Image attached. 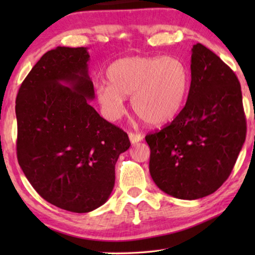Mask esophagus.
Listing matches in <instances>:
<instances>
[{
    "label": "esophagus",
    "instance_id": "34e87169",
    "mask_svg": "<svg viewBox=\"0 0 255 255\" xmlns=\"http://www.w3.org/2000/svg\"><path fill=\"white\" fill-rule=\"evenodd\" d=\"M129 139H130L131 144H136V143H138V141L143 140V136H141L140 133H138V132L130 131V132H129Z\"/></svg>",
    "mask_w": 255,
    "mask_h": 255
}]
</instances>
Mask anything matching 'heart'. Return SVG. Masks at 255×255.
I'll list each match as a JSON object with an SVG mask.
<instances>
[{"instance_id":"heart-1","label":"heart","mask_w":255,"mask_h":255,"mask_svg":"<svg viewBox=\"0 0 255 255\" xmlns=\"http://www.w3.org/2000/svg\"><path fill=\"white\" fill-rule=\"evenodd\" d=\"M109 85L97 90L98 100L110 119L125 111V98L131 96L138 117L153 126L171 122L182 108L190 84V72L178 57L131 56L108 67Z\"/></svg>"}]
</instances>
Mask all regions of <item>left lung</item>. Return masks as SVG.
<instances>
[{"label": "left lung", "instance_id": "obj_1", "mask_svg": "<svg viewBox=\"0 0 255 255\" xmlns=\"http://www.w3.org/2000/svg\"><path fill=\"white\" fill-rule=\"evenodd\" d=\"M247 136L239 79L217 55L193 45L188 100L173 122L145 137L157 187L195 200L222 187Z\"/></svg>", "mask_w": 255, "mask_h": 255}]
</instances>
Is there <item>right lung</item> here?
Returning <instances> with one entry per match:
<instances>
[{"mask_svg": "<svg viewBox=\"0 0 255 255\" xmlns=\"http://www.w3.org/2000/svg\"><path fill=\"white\" fill-rule=\"evenodd\" d=\"M89 59L84 47L47 51L15 101L16 156L25 178L49 204L79 214L108 200L116 163L130 146L127 132L89 105Z\"/></svg>", "mask_w": 255, "mask_h": 255, "instance_id": "1", "label": "right lung"}]
</instances>
